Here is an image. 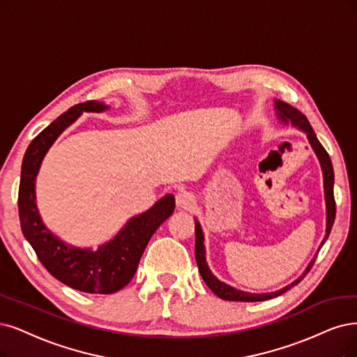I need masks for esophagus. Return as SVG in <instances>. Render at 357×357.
<instances>
[{"mask_svg":"<svg viewBox=\"0 0 357 357\" xmlns=\"http://www.w3.org/2000/svg\"><path fill=\"white\" fill-rule=\"evenodd\" d=\"M176 204H178V207H182V208H190L194 204L192 194H190L187 191L178 192V195H176Z\"/></svg>","mask_w":357,"mask_h":357,"instance_id":"esophagus-1","label":"esophagus"}]
</instances>
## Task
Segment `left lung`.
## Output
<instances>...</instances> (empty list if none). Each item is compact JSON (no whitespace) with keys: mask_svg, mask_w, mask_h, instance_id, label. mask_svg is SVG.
<instances>
[{"mask_svg":"<svg viewBox=\"0 0 357 357\" xmlns=\"http://www.w3.org/2000/svg\"><path fill=\"white\" fill-rule=\"evenodd\" d=\"M276 110H278L280 117L282 119L284 122L291 121L294 125H297L298 128H301L307 134V138L312 144V147L318 155L321 166H322V172H324V185H325V200H326V235L325 238L321 244V247L324 245V243L326 241L329 232L333 229L334 225V220H335V199H334V169H333V163H331V158H329L326 150L322 147V144L319 142V139L316 138L314 132L307 121V117L303 114L301 112H298L297 109L291 107V105H288L284 101L276 100ZM319 247V250H321ZM195 260H197V266H199L200 275L202 278L204 280V282L207 284V287L212 289V291L222 300H228V301H265L273 297H278L281 294H284L285 291H288L289 288L297 285L305 276L307 275V272L312 269L313 263L316 260V257L313 259V261L309 265V268L306 269V272L303 273L298 280H296L293 284L287 285L285 288L280 289V291H275V293H268V294H252V293H244L240 291V289H235L227 284L220 282L216 276L210 272L207 263H206V257H204V245H203V234H202V228L199 225V222H195Z\"/></svg>","mask_w":357,"mask_h":357,"instance_id":"1","label":"left lung"}]
</instances>
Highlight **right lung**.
Segmentation results:
<instances>
[{"instance_id":"1","label":"right lung","mask_w":357,"mask_h":357,"mask_svg":"<svg viewBox=\"0 0 357 357\" xmlns=\"http://www.w3.org/2000/svg\"><path fill=\"white\" fill-rule=\"evenodd\" d=\"M105 109L107 105L97 101L76 104L39 132L23 157L17 200L22 232L39 261L60 282L89 294H113L126 287L134 278L153 234L175 210V197L165 195L149 212L132 218L116 238L97 252L68 247L44 227L35 204V178L39 165L51 144L79 114Z\"/></svg>"}]
</instances>
